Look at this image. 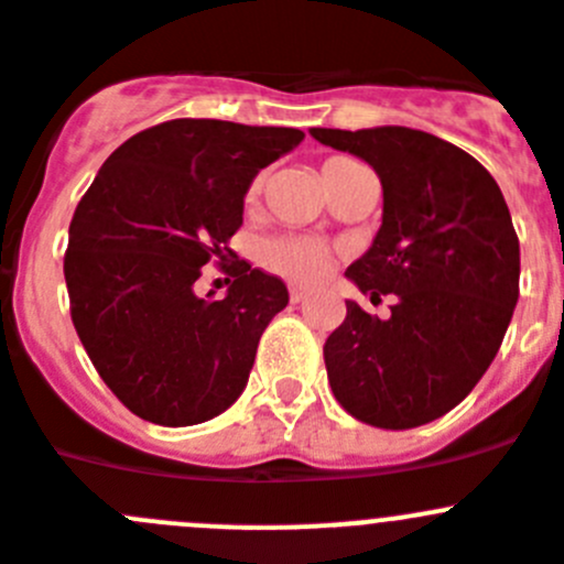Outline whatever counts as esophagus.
Returning <instances> with one entry per match:
<instances>
[{"label": "esophagus", "mask_w": 564, "mask_h": 564, "mask_svg": "<svg viewBox=\"0 0 564 564\" xmlns=\"http://www.w3.org/2000/svg\"><path fill=\"white\" fill-rule=\"evenodd\" d=\"M304 296H307V291H304V288H291V302L293 304L304 302Z\"/></svg>", "instance_id": "1"}]
</instances>
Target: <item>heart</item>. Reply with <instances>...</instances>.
I'll use <instances>...</instances> for the list:
<instances>
[{
    "label": "heart",
    "instance_id": "heart-1",
    "mask_svg": "<svg viewBox=\"0 0 564 564\" xmlns=\"http://www.w3.org/2000/svg\"><path fill=\"white\" fill-rule=\"evenodd\" d=\"M346 162L349 159H327L322 167V178L329 170L340 167ZM262 184H265V175H257L251 181V187H248V198H257L262 193ZM329 257H333V251H329L327 242L304 235L271 237L260 248L262 268H268L276 276L288 279L293 285H313V282H318L324 276V271H327Z\"/></svg>",
    "mask_w": 564,
    "mask_h": 564
}]
</instances>
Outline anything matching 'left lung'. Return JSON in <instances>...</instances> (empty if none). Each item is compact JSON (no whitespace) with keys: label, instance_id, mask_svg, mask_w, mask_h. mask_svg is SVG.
Here are the masks:
<instances>
[{"label":"left lung","instance_id":"1","mask_svg":"<svg viewBox=\"0 0 564 564\" xmlns=\"http://www.w3.org/2000/svg\"><path fill=\"white\" fill-rule=\"evenodd\" d=\"M313 139L369 162L383 184V224L346 268L389 318L346 302L324 344L335 400L355 420L405 431L456 408L495 360L520 296V242L503 193L456 144L402 126Z\"/></svg>","mask_w":564,"mask_h":564}]
</instances>
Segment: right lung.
<instances>
[{
	"instance_id": "obj_1",
	"label": "right lung",
	"mask_w": 564,
	"mask_h": 564,
	"mask_svg": "<svg viewBox=\"0 0 564 564\" xmlns=\"http://www.w3.org/2000/svg\"><path fill=\"white\" fill-rule=\"evenodd\" d=\"M302 139L296 128L162 122L122 142L77 204L64 257L72 324L102 383L142 420L198 425L246 389L285 282L235 260L218 303L192 285L206 261L235 257L251 181Z\"/></svg>"
}]
</instances>
